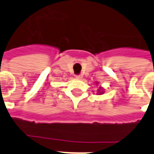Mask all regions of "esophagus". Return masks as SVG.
<instances>
[{"label":"esophagus","instance_id":"esophagus-1","mask_svg":"<svg viewBox=\"0 0 154 154\" xmlns=\"http://www.w3.org/2000/svg\"><path fill=\"white\" fill-rule=\"evenodd\" d=\"M82 77H83V76H82V74L77 75V76H76V78H77V79H78V80H82Z\"/></svg>","mask_w":154,"mask_h":154}]
</instances>
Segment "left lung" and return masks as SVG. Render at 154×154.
Instances as JSON below:
<instances>
[{
	"mask_svg": "<svg viewBox=\"0 0 154 154\" xmlns=\"http://www.w3.org/2000/svg\"><path fill=\"white\" fill-rule=\"evenodd\" d=\"M96 84L98 85V82H97ZM104 93H105V92H104V89H103L102 87L101 86L99 87V89H97V94H98V95H101V94H103Z\"/></svg>",
	"mask_w": 154,
	"mask_h": 154,
	"instance_id": "8db88e82",
	"label": "left lung"
}]
</instances>
